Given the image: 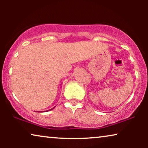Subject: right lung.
<instances>
[{"label":"right lung","mask_w":148,"mask_h":148,"mask_svg":"<svg viewBox=\"0 0 148 148\" xmlns=\"http://www.w3.org/2000/svg\"><path fill=\"white\" fill-rule=\"evenodd\" d=\"M53 108H54H54H51V109H50V110H52V109H53ZM48 111V110H47ZM44 112H45V111H44Z\"/></svg>","instance_id":"add662e5"}]
</instances>
